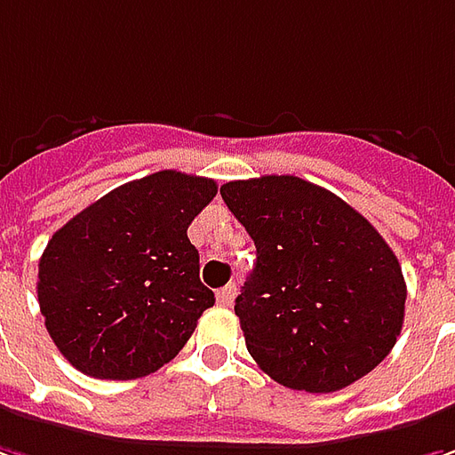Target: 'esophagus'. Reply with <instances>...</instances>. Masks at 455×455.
Listing matches in <instances>:
<instances>
[{
    "mask_svg": "<svg viewBox=\"0 0 455 455\" xmlns=\"http://www.w3.org/2000/svg\"><path fill=\"white\" fill-rule=\"evenodd\" d=\"M234 297H236V287L234 284H227V287H221V290L216 291V302L221 307H231Z\"/></svg>",
    "mask_w": 455,
    "mask_h": 455,
    "instance_id": "34e87169",
    "label": "esophagus"
}]
</instances>
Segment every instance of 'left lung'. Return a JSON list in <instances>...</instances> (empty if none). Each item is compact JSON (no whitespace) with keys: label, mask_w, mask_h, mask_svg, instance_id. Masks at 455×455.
<instances>
[{"label":"left lung","mask_w":455,"mask_h":455,"mask_svg":"<svg viewBox=\"0 0 455 455\" xmlns=\"http://www.w3.org/2000/svg\"><path fill=\"white\" fill-rule=\"evenodd\" d=\"M221 198L257 246L234 312L259 368L305 393L378 368L403 327L405 279L368 219L297 176L228 180Z\"/></svg>","instance_id":"8db88e82"}]
</instances>
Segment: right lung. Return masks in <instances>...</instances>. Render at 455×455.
<instances>
[{
  "mask_svg": "<svg viewBox=\"0 0 455 455\" xmlns=\"http://www.w3.org/2000/svg\"><path fill=\"white\" fill-rule=\"evenodd\" d=\"M216 191L212 179L158 171L105 194L52 234L37 297L72 368L133 380L180 353L213 307L186 231Z\"/></svg>",
  "mask_w": 455,
  "mask_h": 455,
  "instance_id": "obj_1",
  "label": "right lung"
}]
</instances>
